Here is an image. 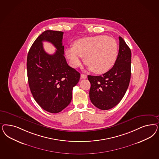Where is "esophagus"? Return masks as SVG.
I'll return each instance as SVG.
<instances>
[{
	"instance_id": "esophagus-1",
	"label": "esophagus",
	"mask_w": 159,
	"mask_h": 159,
	"mask_svg": "<svg viewBox=\"0 0 159 159\" xmlns=\"http://www.w3.org/2000/svg\"><path fill=\"white\" fill-rule=\"evenodd\" d=\"M81 78H82V79H86V78H87V75H85V74H81Z\"/></svg>"
}]
</instances>
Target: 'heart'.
<instances>
[{"label":"heart","instance_id":"heart-1","mask_svg":"<svg viewBox=\"0 0 159 159\" xmlns=\"http://www.w3.org/2000/svg\"><path fill=\"white\" fill-rule=\"evenodd\" d=\"M66 56L72 67H79L83 57L90 70L102 74L115 64L118 56V45L114 39L107 36L86 37L75 41L73 47L67 48Z\"/></svg>","mask_w":159,"mask_h":159}]
</instances>
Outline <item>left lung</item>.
<instances>
[{"label": "left lung", "instance_id": "obj_1", "mask_svg": "<svg viewBox=\"0 0 159 159\" xmlns=\"http://www.w3.org/2000/svg\"><path fill=\"white\" fill-rule=\"evenodd\" d=\"M119 48L113 67L99 76L88 75L91 83L89 98L97 108L108 110L118 105L129 85L131 75V51L121 37Z\"/></svg>", "mask_w": 159, "mask_h": 159}]
</instances>
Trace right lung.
<instances>
[{
  "label": "right lung",
  "instance_id": "right-lung-1",
  "mask_svg": "<svg viewBox=\"0 0 159 159\" xmlns=\"http://www.w3.org/2000/svg\"><path fill=\"white\" fill-rule=\"evenodd\" d=\"M64 33L46 30L39 36L28 52L27 70L33 97L44 110L57 113L71 102L72 89L80 74L67 64L62 46ZM51 42L57 49L52 55L44 51L43 41Z\"/></svg>",
  "mask_w": 159,
  "mask_h": 159
}]
</instances>
